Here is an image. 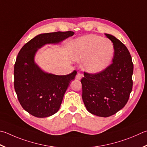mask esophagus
<instances>
[{"label": "esophagus", "instance_id": "34e87169", "mask_svg": "<svg viewBox=\"0 0 147 147\" xmlns=\"http://www.w3.org/2000/svg\"><path fill=\"white\" fill-rule=\"evenodd\" d=\"M82 76H83V74H81L80 73H77V74H76V79L80 80L82 79Z\"/></svg>", "mask_w": 147, "mask_h": 147}]
</instances>
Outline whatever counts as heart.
I'll list each match as a JSON object with an SVG mask.
<instances>
[{
  "instance_id": "obj_1",
  "label": "heart",
  "mask_w": 147,
  "mask_h": 147,
  "mask_svg": "<svg viewBox=\"0 0 147 147\" xmlns=\"http://www.w3.org/2000/svg\"><path fill=\"white\" fill-rule=\"evenodd\" d=\"M114 55V47L110 40L95 34H87L76 40L72 45L74 60L84 61L88 73H100L110 65Z\"/></svg>"
}]
</instances>
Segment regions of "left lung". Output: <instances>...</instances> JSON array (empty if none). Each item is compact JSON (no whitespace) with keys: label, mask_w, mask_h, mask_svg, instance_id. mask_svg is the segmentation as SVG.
Masks as SVG:
<instances>
[{"label":"left lung","mask_w":147,"mask_h":147,"mask_svg":"<svg viewBox=\"0 0 147 147\" xmlns=\"http://www.w3.org/2000/svg\"><path fill=\"white\" fill-rule=\"evenodd\" d=\"M105 35L114 47L113 63L100 73L84 72L81 80L82 99L87 110L105 118L116 114L126 105L132 89L134 69L127 47L115 36Z\"/></svg>","instance_id":"left-lung-1"}]
</instances>
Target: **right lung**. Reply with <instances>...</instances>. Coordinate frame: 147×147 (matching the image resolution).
<instances>
[{
  "label": "right lung",
  "mask_w": 147,
  "mask_h": 147,
  "mask_svg": "<svg viewBox=\"0 0 147 147\" xmlns=\"http://www.w3.org/2000/svg\"><path fill=\"white\" fill-rule=\"evenodd\" d=\"M74 33L65 32L40 34L20 50L14 67V87L21 106L31 115L46 118L57 113L63 96L77 73L55 75L42 70L34 62L38 49L46 44H58Z\"/></svg>",
  "instance_id": "right-lung-1"
}]
</instances>
